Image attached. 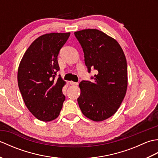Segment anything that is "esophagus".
Listing matches in <instances>:
<instances>
[{"label":"esophagus","instance_id":"esophagus-1","mask_svg":"<svg viewBox=\"0 0 158 158\" xmlns=\"http://www.w3.org/2000/svg\"><path fill=\"white\" fill-rule=\"evenodd\" d=\"M70 84L72 85H78V83L77 82H73V81H70Z\"/></svg>","mask_w":158,"mask_h":158}]
</instances>
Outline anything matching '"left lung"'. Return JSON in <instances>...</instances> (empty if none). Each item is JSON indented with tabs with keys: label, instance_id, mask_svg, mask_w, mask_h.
<instances>
[{
	"label": "left lung",
	"instance_id": "8db88e82",
	"mask_svg": "<svg viewBox=\"0 0 158 158\" xmlns=\"http://www.w3.org/2000/svg\"><path fill=\"white\" fill-rule=\"evenodd\" d=\"M84 53L85 64L92 81L79 83V108L86 117L95 122L108 119L116 113L125 97L127 86V62L119 44L96 29L75 32Z\"/></svg>",
	"mask_w": 158,
	"mask_h": 158
}]
</instances>
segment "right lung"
<instances>
[{
	"label": "right lung",
	"instance_id": "add662e5",
	"mask_svg": "<svg viewBox=\"0 0 158 158\" xmlns=\"http://www.w3.org/2000/svg\"><path fill=\"white\" fill-rule=\"evenodd\" d=\"M70 32L50 33L39 36L26 50L18 72L19 91L26 106L36 118L50 122L60 115L65 96L58 56Z\"/></svg>",
	"mask_w": 158,
	"mask_h": 158
}]
</instances>
